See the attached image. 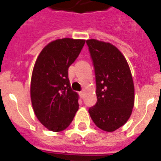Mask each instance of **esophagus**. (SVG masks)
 I'll use <instances>...</instances> for the list:
<instances>
[{"label":"esophagus","instance_id":"obj_1","mask_svg":"<svg viewBox=\"0 0 161 161\" xmlns=\"http://www.w3.org/2000/svg\"><path fill=\"white\" fill-rule=\"evenodd\" d=\"M79 96H80L82 98H84V92H83V91H81V92H79Z\"/></svg>","mask_w":161,"mask_h":161}]
</instances>
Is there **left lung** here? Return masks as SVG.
Here are the masks:
<instances>
[{
    "instance_id": "obj_1",
    "label": "left lung",
    "mask_w": 161,
    "mask_h": 161,
    "mask_svg": "<svg viewBox=\"0 0 161 161\" xmlns=\"http://www.w3.org/2000/svg\"><path fill=\"white\" fill-rule=\"evenodd\" d=\"M93 61L97 103L88 113L99 129L113 132L130 119L135 88L127 61L112 44L95 39L86 41Z\"/></svg>"
}]
</instances>
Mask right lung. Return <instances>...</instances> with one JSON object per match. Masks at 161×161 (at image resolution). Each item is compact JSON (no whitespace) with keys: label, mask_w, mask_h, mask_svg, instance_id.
<instances>
[{"label":"right lung","mask_w":161,"mask_h":161,"mask_svg":"<svg viewBox=\"0 0 161 161\" xmlns=\"http://www.w3.org/2000/svg\"><path fill=\"white\" fill-rule=\"evenodd\" d=\"M84 43L85 40L71 38L52 42L42 49L34 65L31 104L39 121L53 132L65 130L78 109V95L71 88L68 68Z\"/></svg>","instance_id":"right-lung-1"}]
</instances>
